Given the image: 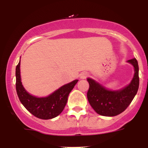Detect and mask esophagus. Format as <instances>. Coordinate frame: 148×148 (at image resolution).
<instances>
[{
	"label": "esophagus",
	"instance_id": "obj_1",
	"mask_svg": "<svg viewBox=\"0 0 148 148\" xmlns=\"http://www.w3.org/2000/svg\"><path fill=\"white\" fill-rule=\"evenodd\" d=\"M88 76V73H86V72H81V74H79L80 79H86V78H87Z\"/></svg>",
	"mask_w": 148,
	"mask_h": 148
}]
</instances>
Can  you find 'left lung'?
Returning <instances> with one entry per match:
<instances>
[{
    "label": "left lung",
    "instance_id": "8db88e82",
    "mask_svg": "<svg viewBox=\"0 0 148 148\" xmlns=\"http://www.w3.org/2000/svg\"><path fill=\"white\" fill-rule=\"evenodd\" d=\"M134 67V74L127 86L119 90L108 89L96 81L88 78L89 90L88 100L90 106L99 115L103 116H115L125 111L136 95L139 86L138 64L136 59L127 60Z\"/></svg>",
    "mask_w": 148,
    "mask_h": 148
}]
</instances>
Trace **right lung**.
Listing matches in <instances>:
<instances>
[{"label": "right lung", "mask_w": 148, "mask_h": 148, "mask_svg": "<svg viewBox=\"0 0 148 148\" xmlns=\"http://www.w3.org/2000/svg\"><path fill=\"white\" fill-rule=\"evenodd\" d=\"M20 64L21 60L16 67V90L23 106L31 114L43 120L54 118L60 115L67 103L69 94L79 80L63 85L48 96L38 97L30 94L22 85Z\"/></svg>", "instance_id": "obj_1"}]
</instances>
